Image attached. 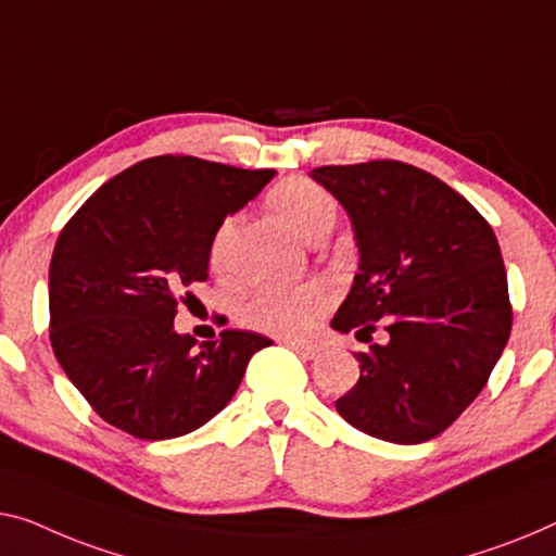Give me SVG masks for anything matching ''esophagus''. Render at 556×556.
Listing matches in <instances>:
<instances>
[{
    "label": "esophagus",
    "instance_id": "1",
    "mask_svg": "<svg viewBox=\"0 0 556 556\" xmlns=\"http://www.w3.org/2000/svg\"><path fill=\"white\" fill-rule=\"evenodd\" d=\"M287 344L292 346V350L300 354L302 359H317L319 352H321V346L312 344V342H287Z\"/></svg>",
    "mask_w": 556,
    "mask_h": 556
}]
</instances>
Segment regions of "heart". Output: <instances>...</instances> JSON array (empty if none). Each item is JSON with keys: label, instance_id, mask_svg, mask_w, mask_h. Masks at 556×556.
<instances>
[{"label": "heart", "instance_id": "heart-1", "mask_svg": "<svg viewBox=\"0 0 556 556\" xmlns=\"http://www.w3.org/2000/svg\"><path fill=\"white\" fill-rule=\"evenodd\" d=\"M269 204L277 217L302 237L312 242L321 235H329L337 225V202L319 185L309 179L292 177L269 194ZM237 231V217L222 222L210 247L212 269L225 271L229 260V247ZM331 294L325 285H304L294 289H260L250 302L242 306V321L247 327L260 329L275 337H304L317 327L321 314L329 309Z\"/></svg>", "mask_w": 556, "mask_h": 556}]
</instances>
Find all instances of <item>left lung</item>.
I'll use <instances>...</instances> for the list:
<instances>
[{"label": "left lung", "mask_w": 556, "mask_h": 556, "mask_svg": "<svg viewBox=\"0 0 556 556\" xmlns=\"http://www.w3.org/2000/svg\"><path fill=\"white\" fill-rule=\"evenodd\" d=\"M350 214L359 275L331 327L387 344L354 354L359 382L337 412L394 444L434 439L477 400L511 331L500 242L467 199L404 162L312 169Z\"/></svg>", "instance_id": "left-lung-1"}]
</instances>
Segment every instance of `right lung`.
<instances>
[{"label":"right lung","mask_w":556,"mask_h":556,"mask_svg":"<svg viewBox=\"0 0 556 556\" xmlns=\"http://www.w3.org/2000/svg\"><path fill=\"white\" fill-rule=\"evenodd\" d=\"M275 169L152 156L112 177L66 222L49 264V339L92 409L131 437L189 434L227 407L271 339L177 334L181 289L204 281L222 222Z\"/></svg>","instance_id":"1"}]
</instances>
